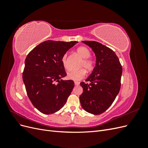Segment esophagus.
I'll return each mask as SVG.
<instances>
[{
	"instance_id": "esophagus-1",
	"label": "esophagus",
	"mask_w": 148,
	"mask_h": 148,
	"mask_svg": "<svg viewBox=\"0 0 148 148\" xmlns=\"http://www.w3.org/2000/svg\"><path fill=\"white\" fill-rule=\"evenodd\" d=\"M75 84L76 85V86H78V85L79 84V82L75 81Z\"/></svg>"
}]
</instances>
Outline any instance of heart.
I'll return each instance as SVG.
<instances>
[{"label":"heart","mask_w":148,"mask_h":148,"mask_svg":"<svg viewBox=\"0 0 148 148\" xmlns=\"http://www.w3.org/2000/svg\"><path fill=\"white\" fill-rule=\"evenodd\" d=\"M77 52L78 54L81 56L83 60L80 66L83 67L82 69H80L78 70L71 71L67 74V78L74 81H78V80L82 79L86 75V70L84 68L88 71H91L94 67H95V62L92 58L89 57L91 56V52L89 49L84 46L79 47L77 50ZM62 63L63 64L64 68L68 70V64H67V54L65 53L62 57Z\"/></svg>","instance_id":"b5f03b06"}]
</instances>
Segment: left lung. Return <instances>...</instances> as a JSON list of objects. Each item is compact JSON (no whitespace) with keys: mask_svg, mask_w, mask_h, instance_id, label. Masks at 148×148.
<instances>
[{"mask_svg":"<svg viewBox=\"0 0 148 148\" xmlns=\"http://www.w3.org/2000/svg\"><path fill=\"white\" fill-rule=\"evenodd\" d=\"M95 52L96 60L92 72L80 83L83 93L79 101L88 112L99 115L109 108L119 92L122 67L118 57L111 49L96 41H82Z\"/></svg>","mask_w":148,"mask_h":148,"instance_id":"8db88e82","label":"left lung"}]
</instances>
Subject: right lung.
I'll return each instance as SVG.
<instances>
[{
  "mask_svg": "<svg viewBox=\"0 0 148 148\" xmlns=\"http://www.w3.org/2000/svg\"><path fill=\"white\" fill-rule=\"evenodd\" d=\"M77 41H46L35 47L26 57L23 80L33 105L44 114L64 107L74 88L72 80H62L66 73L62 57Z\"/></svg>",
  "mask_w": 148,
  "mask_h": 148,
  "instance_id": "1",
  "label": "right lung"
}]
</instances>
